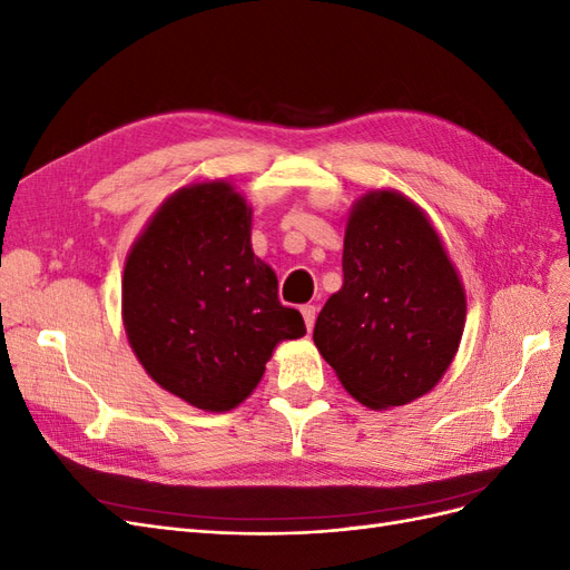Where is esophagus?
<instances>
[{
	"label": "esophagus",
	"mask_w": 570,
	"mask_h": 570,
	"mask_svg": "<svg viewBox=\"0 0 570 570\" xmlns=\"http://www.w3.org/2000/svg\"><path fill=\"white\" fill-rule=\"evenodd\" d=\"M316 312L318 308L314 304H304L302 306V316H304V323H306V331L312 333L314 331V323H316Z\"/></svg>",
	"instance_id": "34e87169"
}]
</instances>
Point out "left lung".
I'll return each instance as SVG.
<instances>
[{
    "instance_id": "obj_1",
    "label": "left lung",
    "mask_w": 570,
    "mask_h": 570,
    "mask_svg": "<svg viewBox=\"0 0 570 570\" xmlns=\"http://www.w3.org/2000/svg\"><path fill=\"white\" fill-rule=\"evenodd\" d=\"M342 289L314 342L354 400L402 406L433 390L459 350L465 295L435 228L406 197L377 189L350 214Z\"/></svg>"
}]
</instances>
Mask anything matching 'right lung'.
Segmentation results:
<instances>
[{
	"instance_id": "add662e5",
	"label": "right lung",
	"mask_w": 570,
	"mask_h": 570,
	"mask_svg": "<svg viewBox=\"0 0 570 570\" xmlns=\"http://www.w3.org/2000/svg\"><path fill=\"white\" fill-rule=\"evenodd\" d=\"M252 209L230 183L178 189L132 245L124 323L154 383L204 411H230L262 381L275 344L306 325L252 252Z\"/></svg>"
}]
</instances>
